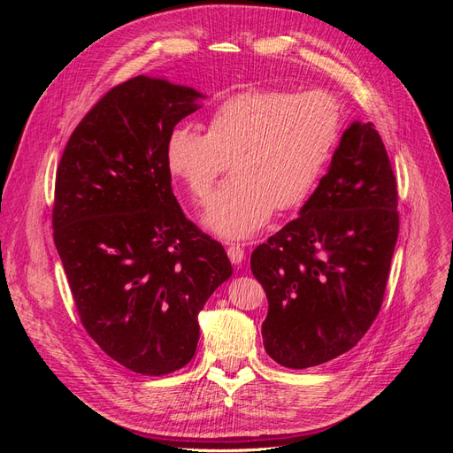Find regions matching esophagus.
<instances>
[{"label": "esophagus", "instance_id": "1", "mask_svg": "<svg viewBox=\"0 0 453 453\" xmlns=\"http://www.w3.org/2000/svg\"><path fill=\"white\" fill-rule=\"evenodd\" d=\"M226 253H228V258L232 265H242L245 260V251L240 248V245H230Z\"/></svg>", "mask_w": 453, "mask_h": 453}]
</instances>
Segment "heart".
Returning <instances> with one entry per match:
<instances>
[{
	"instance_id": "b5f03b06",
	"label": "heart",
	"mask_w": 453,
	"mask_h": 453,
	"mask_svg": "<svg viewBox=\"0 0 453 453\" xmlns=\"http://www.w3.org/2000/svg\"><path fill=\"white\" fill-rule=\"evenodd\" d=\"M342 109L326 90L248 88L219 104L205 134L175 128L166 142L168 172L190 200L205 203L202 223L225 240H248L280 211L303 205L331 160Z\"/></svg>"
}]
</instances>
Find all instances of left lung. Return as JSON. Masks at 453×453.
I'll return each mask as SVG.
<instances>
[{
    "mask_svg": "<svg viewBox=\"0 0 453 453\" xmlns=\"http://www.w3.org/2000/svg\"><path fill=\"white\" fill-rule=\"evenodd\" d=\"M396 236L388 150L372 122L355 120L298 217L251 255L268 298L270 357L310 368L357 344L380 311Z\"/></svg>",
    "mask_w": 453,
    "mask_h": 453,
    "instance_id": "1",
    "label": "left lung"
}]
</instances>
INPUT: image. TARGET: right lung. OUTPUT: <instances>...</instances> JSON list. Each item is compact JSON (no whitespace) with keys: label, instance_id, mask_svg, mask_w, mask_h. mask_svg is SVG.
Segmentation results:
<instances>
[{"label":"right lung","instance_id":"add662e5","mask_svg":"<svg viewBox=\"0 0 453 453\" xmlns=\"http://www.w3.org/2000/svg\"><path fill=\"white\" fill-rule=\"evenodd\" d=\"M205 96L166 79L109 90L67 142L54 188V245L79 318L109 357L164 376L195 357L198 313L232 276L223 245L172 193L166 142Z\"/></svg>","mask_w":453,"mask_h":453}]
</instances>
